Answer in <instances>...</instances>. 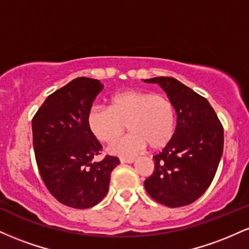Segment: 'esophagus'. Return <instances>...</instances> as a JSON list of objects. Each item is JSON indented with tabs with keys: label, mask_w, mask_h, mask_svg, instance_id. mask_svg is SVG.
Returning a JSON list of instances; mask_svg holds the SVG:
<instances>
[{
	"label": "esophagus",
	"mask_w": 249,
	"mask_h": 249,
	"mask_svg": "<svg viewBox=\"0 0 249 249\" xmlns=\"http://www.w3.org/2000/svg\"><path fill=\"white\" fill-rule=\"evenodd\" d=\"M136 161V158H121V162L122 164H132V162Z\"/></svg>",
	"instance_id": "34e87169"
}]
</instances>
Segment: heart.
I'll return each instance as SVG.
<instances>
[{"instance_id": "1", "label": "heart", "mask_w": 249, "mask_h": 249, "mask_svg": "<svg viewBox=\"0 0 249 249\" xmlns=\"http://www.w3.org/2000/svg\"><path fill=\"white\" fill-rule=\"evenodd\" d=\"M127 127L131 133L116 142L108 152L132 157L150 145L160 148L170 142L176 125L173 103L165 95L150 91L126 90L111 97L110 107H92L88 125L97 139L113 142Z\"/></svg>"}]
</instances>
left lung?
Segmentation results:
<instances>
[{
  "instance_id": "obj_1",
  "label": "left lung",
  "mask_w": 249,
  "mask_h": 249,
  "mask_svg": "<svg viewBox=\"0 0 249 249\" xmlns=\"http://www.w3.org/2000/svg\"><path fill=\"white\" fill-rule=\"evenodd\" d=\"M167 93L177 113L172 138L153 156L154 171L144 181L152 199L181 207L199 199L211 185L224 151V127L206 98L172 77L145 79Z\"/></svg>"
}]
</instances>
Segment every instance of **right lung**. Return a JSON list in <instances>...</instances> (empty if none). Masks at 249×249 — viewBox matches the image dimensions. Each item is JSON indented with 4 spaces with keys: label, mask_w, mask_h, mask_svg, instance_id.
Here are the masks:
<instances>
[{
    "label": "right lung",
    "mask_w": 249,
    "mask_h": 249,
    "mask_svg": "<svg viewBox=\"0 0 249 249\" xmlns=\"http://www.w3.org/2000/svg\"><path fill=\"white\" fill-rule=\"evenodd\" d=\"M104 85L78 77L48 96L34 116L33 142L39 174L49 192L72 208L92 207L107 196L119 159L93 158L102 151L88 115Z\"/></svg>",
    "instance_id": "1"
}]
</instances>
